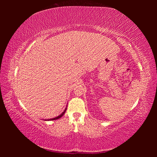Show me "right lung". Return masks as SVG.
Listing matches in <instances>:
<instances>
[{"label": "right lung", "mask_w": 157, "mask_h": 157, "mask_svg": "<svg viewBox=\"0 0 157 157\" xmlns=\"http://www.w3.org/2000/svg\"><path fill=\"white\" fill-rule=\"evenodd\" d=\"M66 110H67V108L65 109V111H63L62 113H61V115H60L59 116H58V117H55V118H52V119H48V121H49V120H56V119H59V118H61V117L63 115H64V113H65V111H66Z\"/></svg>", "instance_id": "obj_1"}]
</instances>
